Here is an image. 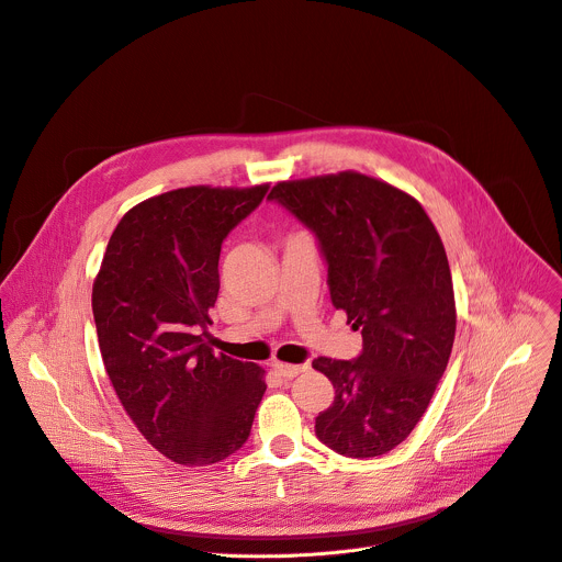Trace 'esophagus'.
<instances>
[{
  "mask_svg": "<svg viewBox=\"0 0 562 562\" xmlns=\"http://www.w3.org/2000/svg\"><path fill=\"white\" fill-rule=\"evenodd\" d=\"M272 369H274L281 378L292 380V378H296L299 373H304V371L308 369V364H285V362H272Z\"/></svg>",
  "mask_w": 562,
  "mask_h": 562,
  "instance_id": "34e87169",
  "label": "esophagus"
}]
</instances>
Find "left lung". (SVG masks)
Listing matches in <instances>:
<instances>
[{
    "label": "left lung",
    "instance_id": "obj_1",
    "mask_svg": "<svg viewBox=\"0 0 562 562\" xmlns=\"http://www.w3.org/2000/svg\"><path fill=\"white\" fill-rule=\"evenodd\" d=\"M268 198L315 232L333 306L362 330L358 360L313 362L335 390L317 437L344 457L390 452L425 414L452 353L457 306L441 236L416 198L358 170L277 182Z\"/></svg>",
    "mask_w": 562,
    "mask_h": 562
}]
</instances>
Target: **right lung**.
I'll return each instance as SVG.
<instances>
[{
  "instance_id": "add662e5",
  "label": "right lung",
  "mask_w": 562,
  "mask_h": 562,
  "mask_svg": "<svg viewBox=\"0 0 562 562\" xmlns=\"http://www.w3.org/2000/svg\"><path fill=\"white\" fill-rule=\"evenodd\" d=\"M268 184L187 187L135 204L119 221L92 288L99 349L114 392L170 461L211 465L249 437L266 371L204 341L227 234Z\"/></svg>"
}]
</instances>
